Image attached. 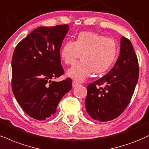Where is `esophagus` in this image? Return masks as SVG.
Masks as SVG:
<instances>
[{"mask_svg":"<svg viewBox=\"0 0 149 149\" xmlns=\"http://www.w3.org/2000/svg\"><path fill=\"white\" fill-rule=\"evenodd\" d=\"M72 85H73V87H76V86H78V85H79V83H78V82L77 81H73L72 82Z\"/></svg>","mask_w":149,"mask_h":149,"instance_id":"esophagus-1","label":"esophagus"}]
</instances>
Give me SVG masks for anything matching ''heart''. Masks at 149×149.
<instances>
[{"mask_svg": "<svg viewBox=\"0 0 149 149\" xmlns=\"http://www.w3.org/2000/svg\"><path fill=\"white\" fill-rule=\"evenodd\" d=\"M79 54L81 61L67 71L73 79L82 81L91 76L105 73L112 67L118 54V45L112 38L92 32H80L74 41H67L61 48V60L67 65L76 62Z\"/></svg>", "mask_w": 149, "mask_h": 149, "instance_id": "1", "label": "heart"}]
</instances>
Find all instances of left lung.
<instances>
[{"instance_id": "left-lung-1", "label": "left lung", "mask_w": 149, "mask_h": 149, "mask_svg": "<svg viewBox=\"0 0 149 149\" xmlns=\"http://www.w3.org/2000/svg\"><path fill=\"white\" fill-rule=\"evenodd\" d=\"M139 63L130 41L121 38L120 55L106 75L89 84L85 107L96 121L117 118L130 103L139 78Z\"/></svg>"}]
</instances>
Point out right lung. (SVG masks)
Returning <instances> with one entry per match:
<instances>
[{"label":"right lung","instance_id":"obj_1","mask_svg":"<svg viewBox=\"0 0 149 149\" xmlns=\"http://www.w3.org/2000/svg\"><path fill=\"white\" fill-rule=\"evenodd\" d=\"M69 30L67 24L39 27L16 46L12 59V88L24 112L39 121L53 116L59 102L72 87L64 74L60 50Z\"/></svg>","mask_w":149,"mask_h":149}]
</instances>
